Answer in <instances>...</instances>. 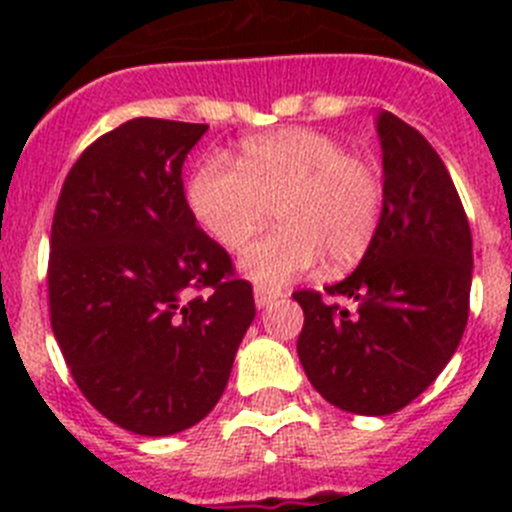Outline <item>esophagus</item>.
<instances>
[{"instance_id": "obj_1", "label": "esophagus", "mask_w": 512, "mask_h": 512, "mask_svg": "<svg viewBox=\"0 0 512 512\" xmlns=\"http://www.w3.org/2000/svg\"><path fill=\"white\" fill-rule=\"evenodd\" d=\"M282 297V292L274 287H256L253 289V300H256V307H269L271 302H277Z\"/></svg>"}]
</instances>
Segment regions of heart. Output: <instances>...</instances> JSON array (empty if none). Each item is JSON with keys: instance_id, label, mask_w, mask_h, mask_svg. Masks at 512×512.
<instances>
[{"instance_id": "obj_1", "label": "heart", "mask_w": 512, "mask_h": 512, "mask_svg": "<svg viewBox=\"0 0 512 512\" xmlns=\"http://www.w3.org/2000/svg\"><path fill=\"white\" fill-rule=\"evenodd\" d=\"M235 165L205 158L187 184V205L228 251L246 246L277 207L282 228L241 256L248 279L279 287L323 256L330 266H351L369 251L382 220V174L372 161L346 153L341 140L287 128L243 140Z\"/></svg>"}]
</instances>
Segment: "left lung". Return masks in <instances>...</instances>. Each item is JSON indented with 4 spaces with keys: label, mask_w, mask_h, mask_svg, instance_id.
<instances>
[{
    "label": "left lung",
    "mask_w": 512,
    "mask_h": 512,
    "mask_svg": "<svg viewBox=\"0 0 512 512\" xmlns=\"http://www.w3.org/2000/svg\"><path fill=\"white\" fill-rule=\"evenodd\" d=\"M384 207L354 274L295 292L305 312L297 356L330 405L356 415L402 410L443 372L469 318L472 230L441 156L408 122L377 115Z\"/></svg>",
    "instance_id": "8db88e82"
}]
</instances>
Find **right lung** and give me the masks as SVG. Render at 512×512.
Segmentation results:
<instances>
[{
	"label": "right lung",
	"mask_w": 512,
	"mask_h": 512,
	"mask_svg": "<svg viewBox=\"0 0 512 512\" xmlns=\"http://www.w3.org/2000/svg\"><path fill=\"white\" fill-rule=\"evenodd\" d=\"M205 133L122 122L71 166L53 215V336L84 397L138 436L200 423L256 318L251 284L184 197V158Z\"/></svg>",
	"instance_id": "add662e5"
}]
</instances>
